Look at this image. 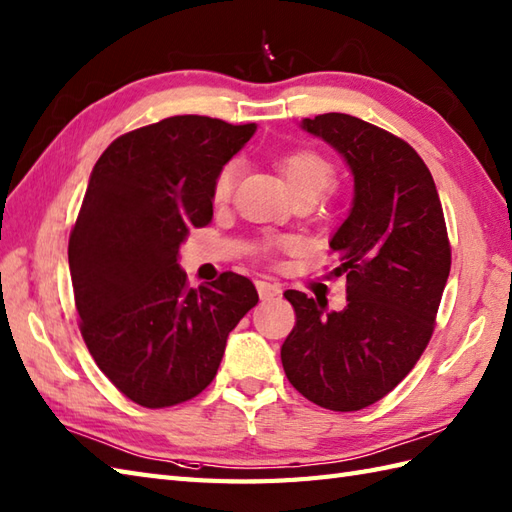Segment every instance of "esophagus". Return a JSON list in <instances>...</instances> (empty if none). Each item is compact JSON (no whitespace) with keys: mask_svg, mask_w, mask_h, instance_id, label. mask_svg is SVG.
<instances>
[{"mask_svg":"<svg viewBox=\"0 0 512 512\" xmlns=\"http://www.w3.org/2000/svg\"><path fill=\"white\" fill-rule=\"evenodd\" d=\"M255 285H257V292H259V299H261V301H270V299H275V296L281 294L279 285L270 283V281L259 279V281H255Z\"/></svg>","mask_w":512,"mask_h":512,"instance_id":"1","label":"esophagus"}]
</instances>
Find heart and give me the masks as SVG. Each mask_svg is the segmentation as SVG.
I'll return each mask as SVG.
<instances>
[{"mask_svg": "<svg viewBox=\"0 0 512 512\" xmlns=\"http://www.w3.org/2000/svg\"><path fill=\"white\" fill-rule=\"evenodd\" d=\"M281 172L294 198L310 200L323 196L325 189L331 185V178H334V170H331L329 161L314 150H296L285 154L281 159ZM237 176H240V163L229 161L216 176L213 198L218 202L227 200L233 192Z\"/></svg>", "mask_w": 512, "mask_h": 512, "instance_id": "1", "label": "heart"}]
</instances>
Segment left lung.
I'll list each match as a JSON object with an SVG mask.
<instances>
[{"label": "left lung", "instance_id": "8db88e82", "mask_svg": "<svg viewBox=\"0 0 512 512\" xmlns=\"http://www.w3.org/2000/svg\"><path fill=\"white\" fill-rule=\"evenodd\" d=\"M347 163L349 216L331 235L347 305L288 290L296 325L281 347L290 384L316 406L353 412L386 397L432 338L451 253L434 178L406 141L347 113L301 122Z\"/></svg>", "mask_w": 512, "mask_h": 512}]
</instances>
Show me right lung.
<instances>
[{
    "mask_svg": "<svg viewBox=\"0 0 512 512\" xmlns=\"http://www.w3.org/2000/svg\"><path fill=\"white\" fill-rule=\"evenodd\" d=\"M257 124L174 115L122 135L89 176L69 237L80 331L100 371L144 408L196 397L227 338L257 305L235 272L187 288L178 264L189 229L213 218V183Z\"/></svg>",
    "mask_w": 512,
    "mask_h": 512,
    "instance_id": "obj_1",
    "label": "right lung"
}]
</instances>
